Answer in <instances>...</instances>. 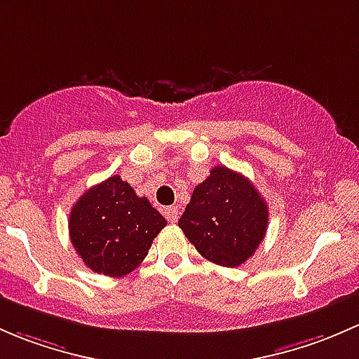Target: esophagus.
<instances>
[{"label":"esophagus","mask_w":359,"mask_h":359,"mask_svg":"<svg viewBox=\"0 0 359 359\" xmlns=\"http://www.w3.org/2000/svg\"><path fill=\"white\" fill-rule=\"evenodd\" d=\"M164 216L168 217L169 223H176V221H178V207H175V205L165 207V209H164Z\"/></svg>","instance_id":"obj_1"}]
</instances>
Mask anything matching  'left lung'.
<instances>
[{
	"mask_svg": "<svg viewBox=\"0 0 359 359\" xmlns=\"http://www.w3.org/2000/svg\"><path fill=\"white\" fill-rule=\"evenodd\" d=\"M268 216V204L245 176L216 165L195 187L178 226L207 261L236 268L259 247Z\"/></svg>",
	"mask_w": 359,
	"mask_h": 359,
	"instance_id": "8db88e82",
	"label": "left lung"
}]
</instances>
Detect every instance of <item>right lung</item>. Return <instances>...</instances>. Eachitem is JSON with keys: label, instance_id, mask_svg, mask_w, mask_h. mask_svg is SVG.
Wrapping results in <instances>:
<instances>
[{"label": "right lung", "instance_id": "1", "mask_svg": "<svg viewBox=\"0 0 359 359\" xmlns=\"http://www.w3.org/2000/svg\"><path fill=\"white\" fill-rule=\"evenodd\" d=\"M165 224L149 198L116 175L81 195L70 210L69 235L91 271L124 276L142 264Z\"/></svg>", "mask_w": 359, "mask_h": 359}]
</instances>
